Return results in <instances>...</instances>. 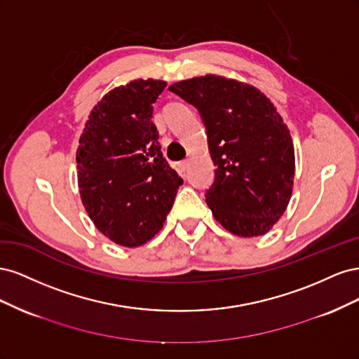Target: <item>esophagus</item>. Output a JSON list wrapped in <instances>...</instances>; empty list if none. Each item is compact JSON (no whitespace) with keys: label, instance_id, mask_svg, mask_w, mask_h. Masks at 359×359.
Returning <instances> with one entry per match:
<instances>
[{"label":"esophagus","instance_id":"1","mask_svg":"<svg viewBox=\"0 0 359 359\" xmlns=\"http://www.w3.org/2000/svg\"><path fill=\"white\" fill-rule=\"evenodd\" d=\"M178 168H180V170H181V172H187V170H189V168H190V161H189V160H184V161H181L180 165H178Z\"/></svg>","mask_w":359,"mask_h":359}]
</instances>
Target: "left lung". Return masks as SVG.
<instances>
[{"instance_id": "left-lung-1", "label": "left lung", "mask_w": 359, "mask_h": 359, "mask_svg": "<svg viewBox=\"0 0 359 359\" xmlns=\"http://www.w3.org/2000/svg\"><path fill=\"white\" fill-rule=\"evenodd\" d=\"M169 90L196 106L206 126L215 180L205 199L214 219L236 236L269 232L295 177L292 136L274 103L253 85L211 73Z\"/></svg>"}]
</instances>
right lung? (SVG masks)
I'll return each mask as SVG.
<instances>
[{"label": "right lung", "mask_w": 359, "mask_h": 359, "mask_svg": "<svg viewBox=\"0 0 359 359\" xmlns=\"http://www.w3.org/2000/svg\"><path fill=\"white\" fill-rule=\"evenodd\" d=\"M160 79H135L106 93L86 119L78 187L94 226L118 245L139 247L160 232L182 178L163 157L153 103Z\"/></svg>", "instance_id": "obj_1"}]
</instances>
